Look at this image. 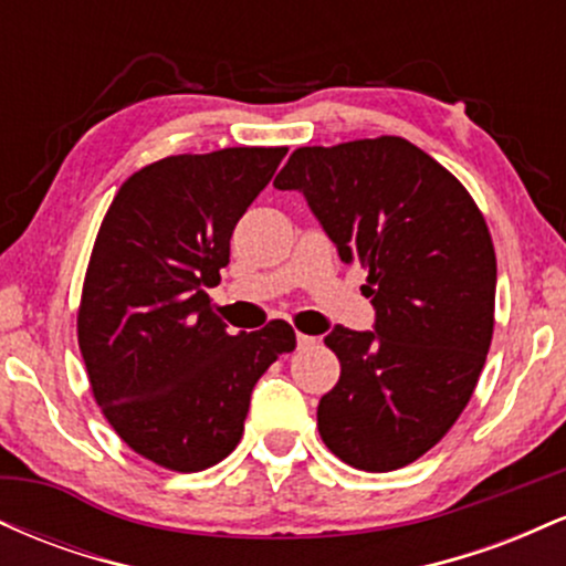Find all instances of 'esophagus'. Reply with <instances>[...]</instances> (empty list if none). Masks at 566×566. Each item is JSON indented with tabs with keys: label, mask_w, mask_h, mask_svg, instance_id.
Masks as SVG:
<instances>
[{
	"label": "esophagus",
	"mask_w": 566,
	"mask_h": 566,
	"mask_svg": "<svg viewBox=\"0 0 566 566\" xmlns=\"http://www.w3.org/2000/svg\"><path fill=\"white\" fill-rule=\"evenodd\" d=\"M295 340H297V348H311V346H316V337L303 335V333H297Z\"/></svg>",
	"instance_id": "34e87169"
}]
</instances>
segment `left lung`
Segmentation results:
<instances>
[{
    "mask_svg": "<svg viewBox=\"0 0 566 566\" xmlns=\"http://www.w3.org/2000/svg\"><path fill=\"white\" fill-rule=\"evenodd\" d=\"M274 186L301 191L340 261L369 269L373 329L324 337L340 359L316 409L324 444L361 471L415 463L460 418L490 350L497 263L476 201L394 135L297 148Z\"/></svg>",
    "mask_w": 566,
    "mask_h": 566,
    "instance_id": "1",
    "label": "left lung"
}]
</instances>
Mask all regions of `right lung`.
<instances>
[{"instance_id": "1", "label": "right lung", "mask_w": 566, "mask_h": 566, "mask_svg": "<svg viewBox=\"0 0 566 566\" xmlns=\"http://www.w3.org/2000/svg\"><path fill=\"white\" fill-rule=\"evenodd\" d=\"M284 154L242 146L154 161L127 178L97 231L80 305L90 386L122 441L170 471L223 460L255 382L295 348L282 319L231 335L207 295Z\"/></svg>"}]
</instances>
